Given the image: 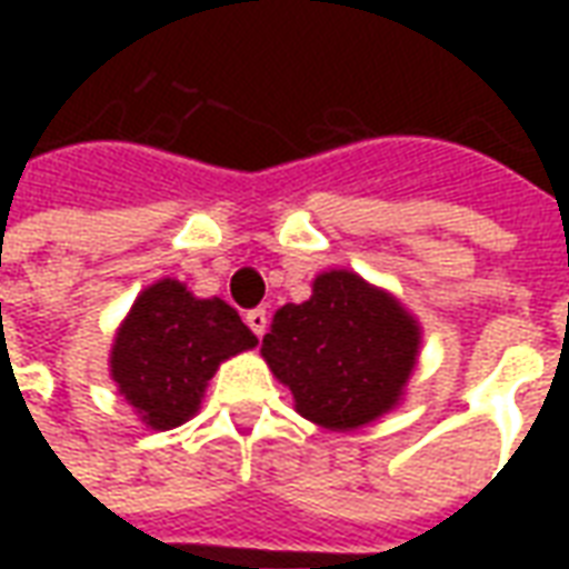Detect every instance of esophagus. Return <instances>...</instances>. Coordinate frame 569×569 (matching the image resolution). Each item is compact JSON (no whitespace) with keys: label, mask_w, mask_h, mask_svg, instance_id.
Here are the masks:
<instances>
[{"label":"esophagus","mask_w":569,"mask_h":569,"mask_svg":"<svg viewBox=\"0 0 569 569\" xmlns=\"http://www.w3.org/2000/svg\"><path fill=\"white\" fill-rule=\"evenodd\" d=\"M243 320H247V326L249 329H252V332L259 335H264L268 332V310L264 308H256V310H247V317H243Z\"/></svg>","instance_id":"obj_1"}]
</instances>
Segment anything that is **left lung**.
I'll return each mask as SVG.
<instances>
[{
	"instance_id": "8db88e82",
	"label": "left lung",
	"mask_w": 569,
	"mask_h": 569,
	"mask_svg": "<svg viewBox=\"0 0 569 569\" xmlns=\"http://www.w3.org/2000/svg\"><path fill=\"white\" fill-rule=\"evenodd\" d=\"M420 326L390 292L353 271H322L313 296L283 305L261 357L301 418L335 432L359 429L399 406L415 371Z\"/></svg>"
}]
</instances>
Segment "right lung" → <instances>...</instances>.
<instances>
[{
	"label": "right lung",
	"instance_id": "1",
	"mask_svg": "<svg viewBox=\"0 0 569 569\" xmlns=\"http://www.w3.org/2000/svg\"><path fill=\"white\" fill-rule=\"evenodd\" d=\"M259 338L222 298H194L179 280L142 289L109 357L118 393L151 429H173L200 408L219 362Z\"/></svg>",
	"mask_w": 569,
	"mask_h": 569
}]
</instances>
